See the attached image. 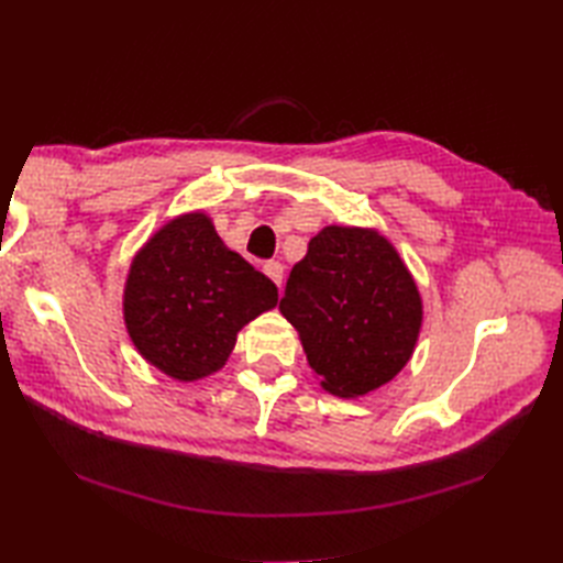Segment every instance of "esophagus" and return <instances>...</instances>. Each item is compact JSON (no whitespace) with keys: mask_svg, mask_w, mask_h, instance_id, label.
<instances>
[{"mask_svg":"<svg viewBox=\"0 0 563 563\" xmlns=\"http://www.w3.org/2000/svg\"><path fill=\"white\" fill-rule=\"evenodd\" d=\"M263 273L268 275V278L278 285L280 288V283H283V266L278 261H268V263H263Z\"/></svg>","mask_w":563,"mask_h":563,"instance_id":"1","label":"esophagus"}]
</instances>
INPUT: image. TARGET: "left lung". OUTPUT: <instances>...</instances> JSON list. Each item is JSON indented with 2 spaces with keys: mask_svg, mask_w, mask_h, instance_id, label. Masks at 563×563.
<instances>
[{
  "mask_svg": "<svg viewBox=\"0 0 563 563\" xmlns=\"http://www.w3.org/2000/svg\"><path fill=\"white\" fill-rule=\"evenodd\" d=\"M280 314L333 397L357 399L411 361L423 300L399 251L373 227L329 224L290 271Z\"/></svg>",
  "mask_w": 563,
  "mask_h": 563,
  "instance_id": "1",
  "label": "left lung"
}]
</instances>
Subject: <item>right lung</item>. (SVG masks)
Listing matches in <instances>:
<instances>
[{
	"instance_id": "obj_1",
	"label": "right lung",
	"mask_w": 563,
	"mask_h": 563,
	"mask_svg": "<svg viewBox=\"0 0 563 563\" xmlns=\"http://www.w3.org/2000/svg\"><path fill=\"white\" fill-rule=\"evenodd\" d=\"M275 305L278 288L224 246L202 210L178 214L147 239L123 290L130 341L178 382L218 373L236 333Z\"/></svg>"
}]
</instances>
